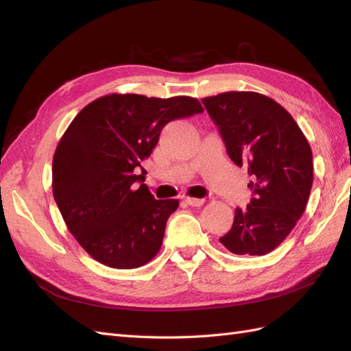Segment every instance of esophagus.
Returning a JSON list of instances; mask_svg holds the SVG:
<instances>
[{
  "mask_svg": "<svg viewBox=\"0 0 351 351\" xmlns=\"http://www.w3.org/2000/svg\"><path fill=\"white\" fill-rule=\"evenodd\" d=\"M184 202H186L187 205L196 206V208H199V206H202V205L205 204L204 199H197V197H184Z\"/></svg>",
  "mask_w": 351,
  "mask_h": 351,
  "instance_id": "34e87169",
  "label": "esophagus"
}]
</instances>
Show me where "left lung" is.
I'll use <instances>...</instances> for the list:
<instances>
[{
    "label": "left lung",
    "instance_id": "left-lung-1",
    "mask_svg": "<svg viewBox=\"0 0 351 351\" xmlns=\"http://www.w3.org/2000/svg\"><path fill=\"white\" fill-rule=\"evenodd\" d=\"M202 102L231 161L252 177L250 204L236 209L232 227L219 241L234 254H267L306 209L313 183L311 146L293 117L265 95L224 92Z\"/></svg>",
    "mask_w": 351,
    "mask_h": 351
}]
</instances>
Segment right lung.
<instances>
[{"label":"right lung","instance_id":"obj_1","mask_svg":"<svg viewBox=\"0 0 351 351\" xmlns=\"http://www.w3.org/2000/svg\"><path fill=\"white\" fill-rule=\"evenodd\" d=\"M200 112L190 97L111 93L74 117L52 159V193L69 231L93 259L133 269L155 258L178 200H156L141 162L167 123Z\"/></svg>","mask_w":351,"mask_h":351}]
</instances>
